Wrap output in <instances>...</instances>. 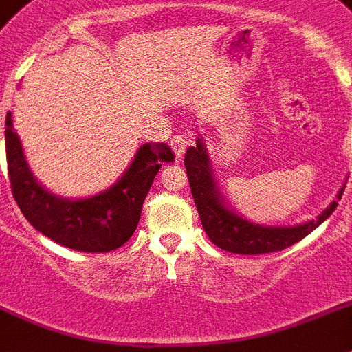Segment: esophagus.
Wrapping results in <instances>:
<instances>
[{"instance_id": "obj_1", "label": "esophagus", "mask_w": 352, "mask_h": 352, "mask_svg": "<svg viewBox=\"0 0 352 352\" xmlns=\"http://www.w3.org/2000/svg\"><path fill=\"white\" fill-rule=\"evenodd\" d=\"M188 144H190V140H188V136H185V135H176L173 138V140H170V149H173V153H174V156H176V158H182L183 156V153H185V149H187L188 147Z\"/></svg>"}]
</instances>
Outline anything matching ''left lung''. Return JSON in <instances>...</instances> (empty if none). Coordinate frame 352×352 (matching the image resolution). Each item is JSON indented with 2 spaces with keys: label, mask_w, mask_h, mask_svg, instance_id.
<instances>
[{
  "label": "left lung",
  "mask_w": 352,
  "mask_h": 352,
  "mask_svg": "<svg viewBox=\"0 0 352 352\" xmlns=\"http://www.w3.org/2000/svg\"><path fill=\"white\" fill-rule=\"evenodd\" d=\"M185 169H187L194 203L208 239L221 250L243 255L278 252L304 239L335 212L345 188L344 183L336 192L335 199L329 203V207L320 212L315 219L293 226H266L250 221L226 203L217 187L207 147L199 136L196 145L188 147L185 153Z\"/></svg>",
  "instance_id": "8db88e82"
}]
</instances>
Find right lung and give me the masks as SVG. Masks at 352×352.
Here are the masks:
<instances>
[{
	"mask_svg": "<svg viewBox=\"0 0 352 352\" xmlns=\"http://www.w3.org/2000/svg\"><path fill=\"white\" fill-rule=\"evenodd\" d=\"M5 145L10 187L23 216L37 232L78 252H111L135 234L142 205L164 162H173L169 145L144 144L111 187L88 197L50 192L28 167L12 113L5 118Z\"/></svg>",
	"mask_w": 352,
	"mask_h": 352,
	"instance_id": "right-lung-1",
	"label": "right lung"
}]
</instances>
